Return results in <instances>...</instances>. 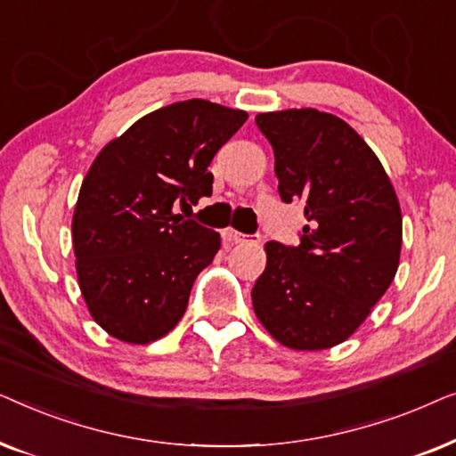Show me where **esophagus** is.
<instances>
[{
  "instance_id": "1",
  "label": "esophagus",
  "mask_w": 456,
  "mask_h": 456,
  "mask_svg": "<svg viewBox=\"0 0 456 456\" xmlns=\"http://www.w3.org/2000/svg\"><path fill=\"white\" fill-rule=\"evenodd\" d=\"M224 236H226L230 242H236V245H239V242H247L248 240L247 234H242V232H239V230H234V228L224 230Z\"/></svg>"
}]
</instances>
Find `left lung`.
<instances>
[{
	"mask_svg": "<svg viewBox=\"0 0 456 456\" xmlns=\"http://www.w3.org/2000/svg\"><path fill=\"white\" fill-rule=\"evenodd\" d=\"M284 203H305L301 245L265 242L253 309L280 345L323 351L354 334L395 280L403 216L384 166L338 116L314 108L257 114Z\"/></svg>",
	"mask_w": 456,
	"mask_h": 456,
	"instance_id": "1",
	"label": "left lung"
}]
</instances>
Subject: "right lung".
<instances>
[{
	"mask_svg": "<svg viewBox=\"0 0 456 456\" xmlns=\"http://www.w3.org/2000/svg\"><path fill=\"white\" fill-rule=\"evenodd\" d=\"M247 118L205 99L166 105L110 141L91 164L74 208L72 245L80 292L110 336L149 345L184 315L192 282L220 251V234L183 220L174 205L211 195V159Z\"/></svg>",
	"mask_w": 456,
	"mask_h": 456,
	"instance_id": "obj_1",
	"label": "right lung"
}]
</instances>
